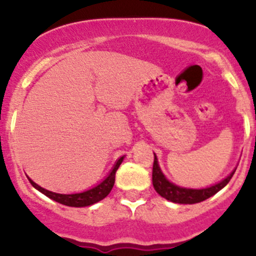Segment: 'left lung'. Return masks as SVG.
Segmentation results:
<instances>
[{"mask_svg": "<svg viewBox=\"0 0 256 256\" xmlns=\"http://www.w3.org/2000/svg\"><path fill=\"white\" fill-rule=\"evenodd\" d=\"M236 168L233 170L228 177L222 180L216 184L210 186L207 188H200V190H194V188H184L176 186L174 183L170 182L164 174H162L161 168H160L158 161H157V156L154 154V168H152V184H154V190L158 193L161 197L166 198L167 200L174 203H180V204H194V203L203 202V200H208L209 197L216 194V192L226 187L229 183L230 178L233 177L234 172Z\"/></svg>", "mask_w": 256, "mask_h": 256, "instance_id": "left-lung-1", "label": "left lung"}]
</instances>
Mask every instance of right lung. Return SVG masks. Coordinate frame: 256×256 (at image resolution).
I'll return each instance as SVG.
<instances>
[{"label": "right lung", "instance_id": "1", "mask_svg": "<svg viewBox=\"0 0 256 256\" xmlns=\"http://www.w3.org/2000/svg\"><path fill=\"white\" fill-rule=\"evenodd\" d=\"M124 157L125 156L120 157V158L116 161V164H114L110 174H108V176L105 177V180H102L99 184L80 193H73V194H60V193H54L48 190H44V188H42L40 186H38L37 183L33 182L30 178H28V180H30V184H32L36 190H38L40 192H42L43 194L47 196L48 198L60 203V204L68 206V207H88V206H92V204H95V203L100 202V200H104V198L109 194L110 190H112L114 187V183H115V174L116 171H118V167H120L121 162L124 161Z\"/></svg>", "mask_w": 256, "mask_h": 256}]
</instances>
